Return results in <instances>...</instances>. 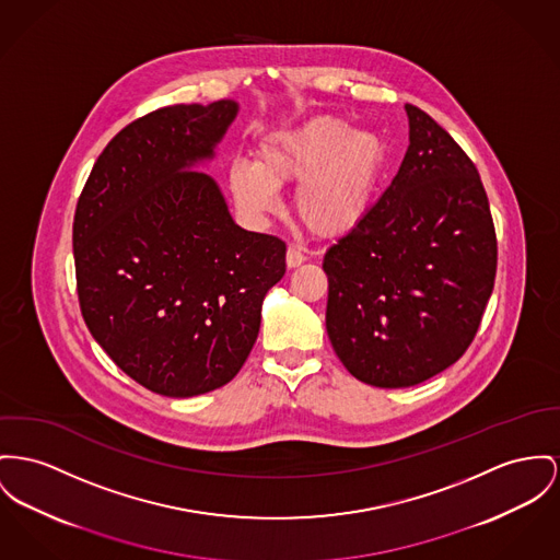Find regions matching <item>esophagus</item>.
<instances>
[{
    "mask_svg": "<svg viewBox=\"0 0 560 560\" xmlns=\"http://www.w3.org/2000/svg\"><path fill=\"white\" fill-rule=\"evenodd\" d=\"M303 261H305V255L295 246H289V250H287V267L295 269L299 265H303Z\"/></svg>",
    "mask_w": 560,
    "mask_h": 560,
    "instance_id": "34e87169",
    "label": "esophagus"
}]
</instances>
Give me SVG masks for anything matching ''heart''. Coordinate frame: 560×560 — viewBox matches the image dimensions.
Instances as JSON below:
<instances>
[{"label": "heart", "mask_w": 560, "mask_h": 560, "mask_svg": "<svg viewBox=\"0 0 560 560\" xmlns=\"http://www.w3.org/2000/svg\"><path fill=\"white\" fill-rule=\"evenodd\" d=\"M386 161L377 133L318 116L262 138L255 163L231 165L229 190L246 219L262 221L280 206L278 188L298 185L299 221L314 235L339 237L370 214Z\"/></svg>", "instance_id": "b5f03b06"}]
</instances>
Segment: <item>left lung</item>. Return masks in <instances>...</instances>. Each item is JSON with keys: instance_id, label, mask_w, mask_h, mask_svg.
I'll return each instance as SVG.
<instances>
[{"instance_id": "1", "label": "left lung", "mask_w": 560, "mask_h": 560, "mask_svg": "<svg viewBox=\"0 0 560 560\" xmlns=\"http://www.w3.org/2000/svg\"><path fill=\"white\" fill-rule=\"evenodd\" d=\"M410 147L365 221L334 244L327 334L343 368L416 386L474 341L494 287L497 237L480 174L431 116L406 104Z\"/></svg>"}]
</instances>
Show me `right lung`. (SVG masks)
<instances>
[{
	"instance_id": "add662e5",
	"label": "right lung",
	"mask_w": 560,
	"mask_h": 560,
	"mask_svg": "<svg viewBox=\"0 0 560 560\" xmlns=\"http://www.w3.org/2000/svg\"><path fill=\"white\" fill-rule=\"evenodd\" d=\"M240 104L167 106L95 161L74 217L78 299L114 363L165 397L221 388L248 359L262 299L287 271L282 240L231 219L212 161Z\"/></svg>"
}]
</instances>
